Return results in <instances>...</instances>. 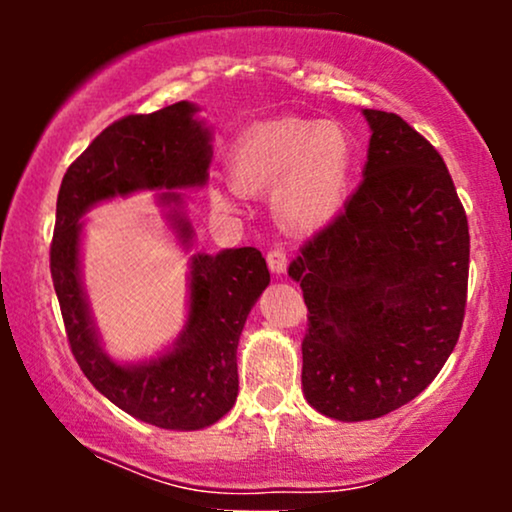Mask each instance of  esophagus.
I'll return each mask as SVG.
<instances>
[{
    "mask_svg": "<svg viewBox=\"0 0 512 512\" xmlns=\"http://www.w3.org/2000/svg\"><path fill=\"white\" fill-rule=\"evenodd\" d=\"M267 264L272 269V274H284L286 267H289V257L281 248H272L267 252Z\"/></svg>",
    "mask_w": 512,
    "mask_h": 512,
    "instance_id": "1",
    "label": "esophagus"
}]
</instances>
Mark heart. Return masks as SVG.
<instances>
[{"mask_svg":"<svg viewBox=\"0 0 512 512\" xmlns=\"http://www.w3.org/2000/svg\"><path fill=\"white\" fill-rule=\"evenodd\" d=\"M356 173V144L337 122L274 120L233 142L228 178L243 195L274 186L272 209L293 231H315L342 214ZM211 204L231 209V192L211 187Z\"/></svg>","mask_w":512,"mask_h":512,"instance_id":"b5f03b06","label":"heart"}]
</instances>
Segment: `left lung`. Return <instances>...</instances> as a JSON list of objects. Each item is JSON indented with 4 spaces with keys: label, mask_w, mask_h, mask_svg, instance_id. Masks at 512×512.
Masks as SVG:
<instances>
[{
    "label": "left lung",
    "mask_w": 512,
    "mask_h": 512,
    "mask_svg": "<svg viewBox=\"0 0 512 512\" xmlns=\"http://www.w3.org/2000/svg\"><path fill=\"white\" fill-rule=\"evenodd\" d=\"M363 117V182L289 267L308 305L303 395L337 421L380 419L421 395L467 305V214L443 158L399 115Z\"/></svg>",
    "instance_id": "1"
}]
</instances>
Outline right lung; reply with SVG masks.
Masks as SVG:
<instances>
[{
    "label": "right lung",
    "instance_id": "1",
    "mask_svg": "<svg viewBox=\"0 0 512 512\" xmlns=\"http://www.w3.org/2000/svg\"><path fill=\"white\" fill-rule=\"evenodd\" d=\"M195 103H173L149 115H127L105 127L62 178L57 195L50 272L72 354L115 407L170 431H199L233 409L238 397V339L252 305L269 286V269L255 248H228L190 257L187 320L166 351L120 363L105 354L81 281V216L96 204L144 190L158 192L170 228L185 250L192 223L178 190L209 180L211 129Z\"/></svg>",
    "mask_w": 512,
    "mask_h": 512
}]
</instances>
